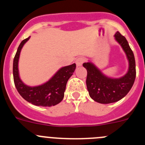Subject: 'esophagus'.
Segmentation results:
<instances>
[{"instance_id":"1","label":"esophagus","mask_w":145,"mask_h":145,"mask_svg":"<svg viewBox=\"0 0 145 145\" xmlns=\"http://www.w3.org/2000/svg\"><path fill=\"white\" fill-rule=\"evenodd\" d=\"M84 61H85V59H84V57H78V58L75 60V63H76L77 66L79 67V66H81Z\"/></svg>"}]
</instances>
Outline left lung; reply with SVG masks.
Here are the masks:
<instances>
[{
    "instance_id": "left-lung-1",
    "label": "left lung",
    "mask_w": 145,
    "mask_h": 145,
    "mask_svg": "<svg viewBox=\"0 0 145 145\" xmlns=\"http://www.w3.org/2000/svg\"><path fill=\"white\" fill-rule=\"evenodd\" d=\"M115 38L121 46L129 60L127 73L119 78H111L104 75L91 62L83 64L87 70L86 86L89 96L95 102L110 104L123 98L133 86L136 78V63L132 50L127 40L117 32Z\"/></svg>"
}]
</instances>
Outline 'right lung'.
<instances>
[{"label": "right lung", "instance_id": "add662e5", "mask_svg": "<svg viewBox=\"0 0 145 145\" xmlns=\"http://www.w3.org/2000/svg\"><path fill=\"white\" fill-rule=\"evenodd\" d=\"M29 38L23 40L17 48L13 62V75L15 86L23 99L36 106L51 107L61 102L64 98L67 83L76 67L75 63L60 68L46 83L38 86H28L20 78L18 62L20 52Z\"/></svg>", "mask_w": 145, "mask_h": 145}]
</instances>
